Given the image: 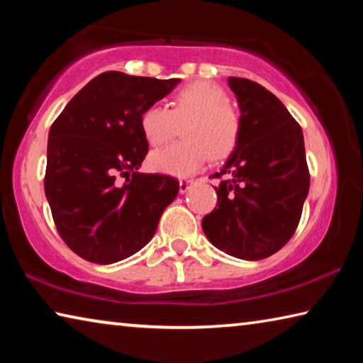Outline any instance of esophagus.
<instances>
[{
	"label": "esophagus",
	"instance_id": "34e87169",
	"mask_svg": "<svg viewBox=\"0 0 363 363\" xmlns=\"http://www.w3.org/2000/svg\"><path fill=\"white\" fill-rule=\"evenodd\" d=\"M194 179H181L179 181V190H181V194H186L187 190L194 186Z\"/></svg>",
	"mask_w": 363,
	"mask_h": 363
}]
</instances>
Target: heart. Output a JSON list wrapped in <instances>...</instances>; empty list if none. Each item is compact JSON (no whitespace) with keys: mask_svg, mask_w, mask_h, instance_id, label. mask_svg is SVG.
<instances>
[{"mask_svg":"<svg viewBox=\"0 0 363 363\" xmlns=\"http://www.w3.org/2000/svg\"><path fill=\"white\" fill-rule=\"evenodd\" d=\"M181 143L150 155V167L158 173L184 177L195 174L210 158L223 160L235 150L242 123L229 106V96L218 84L195 82L173 96L171 108L147 107L140 115V131L152 147L169 143L184 125Z\"/></svg>","mask_w":363,"mask_h":363,"instance_id":"obj_1","label":"heart"}]
</instances>
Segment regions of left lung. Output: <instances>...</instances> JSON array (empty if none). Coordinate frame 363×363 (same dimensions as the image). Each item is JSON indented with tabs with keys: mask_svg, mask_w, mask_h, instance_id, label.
Masks as SVG:
<instances>
[{
	"mask_svg": "<svg viewBox=\"0 0 363 363\" xmlns=\"http://www.w3.org/2000/svg\"><path fill=\"white\" fill-rule=\"evenodd\" d=\"M240 106V139L219 179L216 208L201 220L214 247L259 261L296 232L309 192L303 130L277 97L247 78H229Z\"/></svg>",
	"mask_w": 363,
	"mask_h": 363,
	"instance_id": "obj_1",
	"label": "left lung"
}]
</instances>
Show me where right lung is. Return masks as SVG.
Returning <instances> with one entry per match:
<instances>
[{
  "label": "right lung",
  "mask_w": 363,
  "mask_h": 363,
  "mask_svg": "<svg viewBox=\"0 0 363 363\" xmlns=\"http://www.w3.org/2000/svg\"><path fill=\"white\" fill-rule=\"evenodd\" d=\"M177 83L104 72L51 125L45 194L59 235L83 259L112 264L138 253L179 192L174 177L138 173L149 152L140 115Z\"/></svg>",
  "instance_id": "right-lung-1"
}]
</instances>
